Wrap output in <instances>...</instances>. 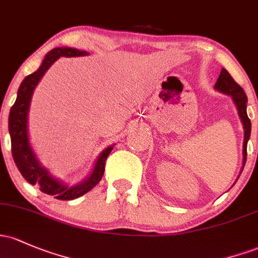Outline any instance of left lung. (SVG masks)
<instances>
[{"instance_id": "8db88e82", "label": "left lung", "mask_w": 258, "mask_h": 258, "mask_svg": "<svg viewBox=\"0 0 258 258\" xmlns=\"http://www.w3.org/2000/svg\"><path fill=\"white\" fill-rule=\"evenodd\" d=\"M214 88L220 93H224L226 95H230L233 98L235 105L237 107L240 118H241L242 124H244V146H242V169H244L246 163V157H247V142L250 140L251 135V121L248 118L247 112H246V103H247V97H246L244 89L234 81L233 77L229 75L225 69H222L219 77L217 79V83ZM241 169V171H242Z\"/></svg>"}]
</instances>
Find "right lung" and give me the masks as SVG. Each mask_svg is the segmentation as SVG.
<instances>
[{"label":"right lung","mask_w":258,"mask_h":258,"mask_svg":"<svg viewBox=\"0 0 258 258\" xmlns=\"http://www.w3.org/2000/svg\"><path fill=\"white\" fill-rule=\"evenodd\" d=\"M87 55H89L87 51L73 49V47H55L49 51L38 71L23 79L17 93L16 103L11 107L10 117H8L12 155L18 170L28 182L39 186L41 192L62 201L75 200V198L83 196L84 194L98 185L105 171V161L114 146L107 147L105 151L101 152L95 161L92 174L83 182L69 187L63 182L51 176L50 172L44 166H41V164L36 159V155L30 147L29 137H28V112H29L30 101H32V95L36 84L53 62L60 57H76V56Z\"/></svg>","instance_id":"add662e5"}]
</instances>
